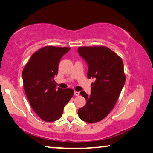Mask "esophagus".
<instances>
[{
  "label": "esophagus",
  "instance_id": "obj_1",
  "mask_svg": "<svg viewBox=\"0 0 153 153\" xmlns=\"http://www.w3.org/2000/svg\"><path fill=\"white\" fill-rule=\"evenodd\" d=\"M74 95L75 96H79V92H77V91H75L74 92Z\"/></svg>",
  "mask_w": 153,
  "mask_h": 153
}]
</instances>
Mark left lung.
Returning <instances> with one entry per match:
<instances>
[{
	"label": "left lung",
	"instance_id": "obj_1",
	"mask_svg": "<svg viewBox=\"0 0 153 153\" xmlns=\"http://www.w3.org/2000/svg\"><path fill=\"white\" fill-rule=\"evenodd\" d=\"M77 52L88 64V77L96 79L91 94L80 92L86 104L78 109L79 117L85 122H98L113 109L125 84L123 61L106 46H82Z\"/></svg>",
	"mask_w": 153,
	"mask_h": 153
}]
</instances>
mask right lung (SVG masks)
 Here are the masks:
<instances>
[{
    "instance_id": "1",
    "label": "right lung",
    "mask_w": 153,
    "mask_h": 153,
    "mask_svg": "<svg viewBox=\"0 0 153 153\" xmlns=\"http://www.w3.org/2000/svg\"><path fill=\"white\" fill-rule=\"evenodd\" d=\"M70 50L69 47L45 46L31 56L22 72L24 88L34 112L48 122L62 116L64 107L73 97L71 88H56L55 76L61 59Z\"/></svg>"
}]
</instances>
